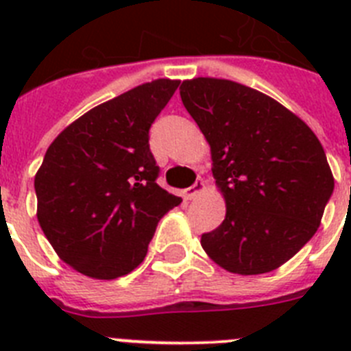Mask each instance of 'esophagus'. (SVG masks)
<instances>
[{
    "label": "esophagus",
    "instance_id": "esophagus-1",
    "mask_svg": "<svg viewBox=\"0 0 351 351\" xmlns=\"http://www.w3.org/2000/svg\"><path fill=\"white\" fill-rule=\"evenodd\" d=\"M204 188H206V182H204V179L198 178L193 186H190V188H186V190L182 191V197H184V200H193L198 193H202Z\"/></svg>",
    "mask_w": 351,
    "mask_h": 351
}]
</instances>
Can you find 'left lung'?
Segmentation results:
<instances>
[{
    "label": "left lung",
    "instance_id": "8db88e82",
    "mask_svg": "<svg viewBox=\"0 0 351 351\" xmlns=\"http://www.w3.org/2000/svg\"><path fill=\"white\" fill-rule=\"evenodd\" d=\"M181 100L210 147L226 214L200 239L225 271L265 274L315 235L334 190L320 141L299 116L226 79L182 80Z\"/></svg>",
    "mask_w": 351,
    "mask_h": 351
}]
</instances>
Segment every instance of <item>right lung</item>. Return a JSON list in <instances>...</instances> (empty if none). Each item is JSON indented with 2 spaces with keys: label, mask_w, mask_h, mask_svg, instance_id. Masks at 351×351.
I'll return each mask as SVG.
<instances>
[{
  "label": "right lung",
  "mask_w": 351,
  "mask_h": 351,
  "mask_svg": "<svg viewBox=\"0 0 351 351\" xmlns=\"http://www.w3.org/2000/svg\"><path fill=\"white\" fill-rule=\"evenodd\" d=\"M179 86L156 79L80 116L49 145L35 176L36 218L63 262L116 280L147 255L156 225L181 197L156 184L149 128Z\"/></svg>",
  "instance_id": "right-lung-1"
}]
</instances>
